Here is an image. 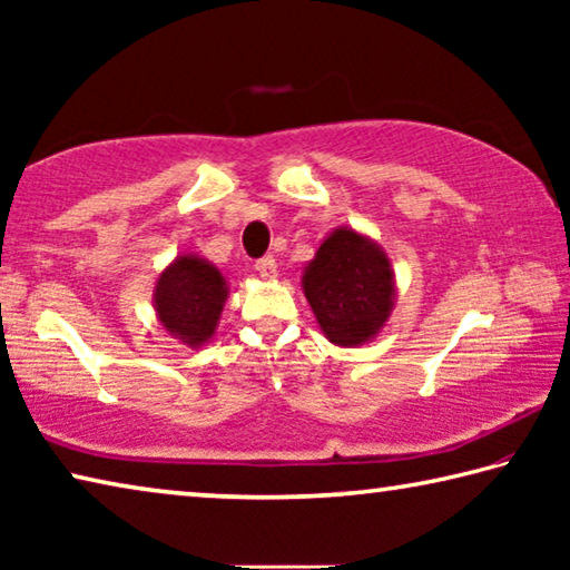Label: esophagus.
Returning <instances> with one entry per match:
<instances>
[{"label": "esophagus", "instance_id": "obj_1", "mask_svg": "<svg viewBox=\"0 0 570 570\" xmlns=\"http://www.w3.org/2000/svg\"><path fill=\"white\" fill-rule=\"evenodd\" d=\"M256 272L262 278H276V258L274 256H264L256 262Z\"/></svg>", "mask_w": 570, "mask_h": 570}]
</instances>
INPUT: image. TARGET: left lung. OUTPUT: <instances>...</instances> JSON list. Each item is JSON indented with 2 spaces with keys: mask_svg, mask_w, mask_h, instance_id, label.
<instances>
[{
  "mask_svg": "<svg viewBox=\"0 0 570 570\" xmlns=\"http://www.w3.org/2000/svg\"><path fill=\"white\" fill-rule=\"evenodd\" d=\"M302 292L326 340L362 346L387 326L397 282L377 240L352 226H336L304 266Z\"/></svg>",
  "mask_w": 570,
  "mask_h": 570,
  "instance_id": "1",
  "label": "left lung"
}]
</instances>
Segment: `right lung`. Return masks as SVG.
Listing matches in <instances>:
<instances>
[{"label":"right lung","mask_w":570,"mask_h":570,"mask_svg":"<svg viewBox=\"0 0 570 570\" xmlns=\"http://www.w3.org/2000/svg\"><path fill=\"white\" fill-rule=\"evenodd\" d=\"M226 298V276L196 254L173 258L153 288V308L160 326L190 350L214 340Z\"/></svg>","instance_id":"right-lung-1"}]
</instances>
